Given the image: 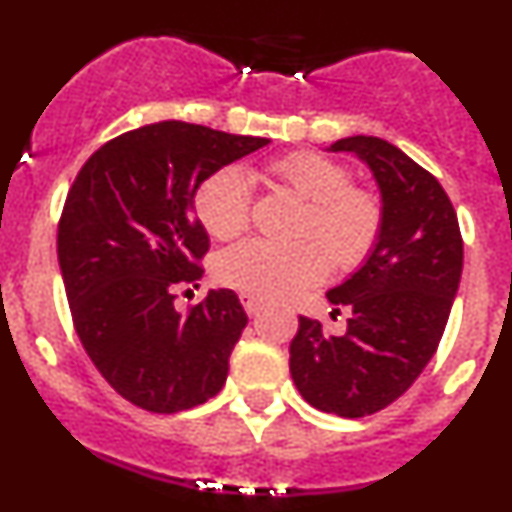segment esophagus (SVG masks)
<instances>
[{"label": "esophagus", "instance_id": "obj_1", "mask_svg": "<svg viewBox=\"0 0 512 512\" xmlns=\"http://www.w3.org/2000/svg\"><path fill=\"white\" fill-rule=\"evenodd\" d=\"M240 302H242V307H245V312L250 314V317H255V314L262 309V302L257 297H252V294H240Z\"/></svg>", "mask_w": 512, "mask_h": 512}]
</instances>
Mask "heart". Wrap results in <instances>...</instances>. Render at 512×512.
Listing matches in <instances>:
<instances>
[{
	"label": "heart",
	"instance_id": "obj_1",
	"mask_svg": "<svg viewBox=\"0 0 512 512\" xmlns=\"http://www.w3.org/2000/svg\"><path fill=\"white\" fill-rule=\"evenodd\" d=\"M267 175L309 203L299 225V237L307 240L289 245L245 240L230 247L215 262L220 285L252 297L280 299L322 282L332 262L337 270L352 272L369 260L381 237L384 210L371 190L352 185V173L342 163L297 151L272 160ZM250 205V178L235 165L215 170L193 195L195 215L215 240L240 235L250 223Z\"/></svg>",
	"mask_w": 512,
	"mask_h": 512
}]
</instances>
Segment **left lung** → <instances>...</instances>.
Returning a JSON list of instances; mask_svg holds the SVG:
<instances>
[{
	"mask_svg": "<svg viewBox=\"0 0 512 512\" xmlns=\"http://www.w3.org/2000/svg\"><path fill=\"white\" fill-rule=\"evenodd\" d=\"M329 151L369 165L384 227L369 260L327 292L334 312H349L347 332L329 337L317 319L299 317L289 371L314 409L361 418L406 394L436 354L461 282L463 237L441 183L389 141L352 136Z\"/></svg>",
	"mask_w": 512,
	"mask_h": 512,
	"instance_id": "1",
	"label": "left lung"
}]
</instances>
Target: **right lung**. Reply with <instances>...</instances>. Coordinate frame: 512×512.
Listing matches in <instances>:
<instances>
[{
  "instance_id": "add662e5",
  "label": "right lung",
  "mask_w": 512,
  "mask_h": 512,
  "mask_svg": "<svg viewBox=\"0 0 512 512\" xmlns=\"http://www.w3.org/2000/svg\"><path fill=\"white\" fill-rule=\"evenodd\" d=\"M183 121L136 128L76 175L59 220L61 277L86 354L126 401L178 414L213 399L247 324L232 289L180 314L175 289L203 277L210 240L193 215L208 175L267 146Z\"/></svg>"
}]
</instances>
